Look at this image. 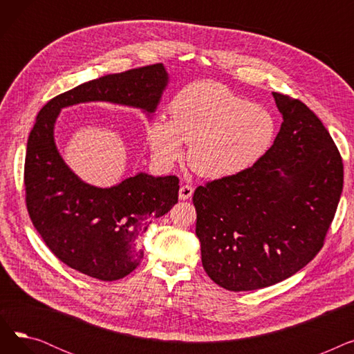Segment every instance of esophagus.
<instances>
[{"label":"esophagus","mask_w":354,"mask_h":354,"mask_svg":"<svg viewBox=\"0 0 354 354\" xmlns=\"http://www.w3.org/2000/svg\"><path fill=\"white\" fill-rule=\"evenodd\" d=\"M192 194H194V188L191 187V185H182L179 189V199L187 201L192 196Z\"/></svg>","instance_id":"34e87169"}]
</instances>
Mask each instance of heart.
<instances>
[{
  "mask_svg": "<svg viewBox=\"0 0 354 354\" xmlns=\"http://www.w3.org/2000/svg\"><path fill=\"white\" fill-rule=\"evenodd\" d=\"M169 111L171 120L159 116L147 129L155 159L169 166L180 158L182 142L189 143V166L211 179L247 171L264 156L277 132L270 110L208 80L182 87Z\"/></svg>",
  "mask_w": 354,
  "mask_h": 354,
  "instance_id": "1",
  "label": "heart"
}]
</instances>
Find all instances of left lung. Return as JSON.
Segmentation results:
<instances>
[{
  "mask_svg": "<svg viewBox=\"0 0 354 354\" xmlns=\"http://www.w3.org/2000/svg\"><path fill=\"white\" fill-rule=\"evenodd\" d=\"M283 123L254 166L194 192L202 266L230 291L270 287L324 245L343 191V160L322 120L299 99L272 93Z\"/></svg>",
  "mask_w": 354,
  "mask_h": 354,
  "instance_id": "obj_1",
  "label": "left lung"
}]
</instances>
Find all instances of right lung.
<instances>
[{
	"label": "right lung",
	"mask_w": 354,
	"mask_h": 354,
	"mask_svg": "<svg viewBox=\"0 0 354 354\" xmlns=\"http://www.w3.org/2000/svg\"><path fill=\"white\" fill-rule=\"evenodd\" d=\"M167 74L160 63L109 74L51 99L35 119L24 163L26 205L34 228L67 267L102 281L132 272L143 258L138 236L178 202L179 179L139 174L111 188L80 180L63 162L53 129L59 111L111 102L155 111Z\"/></svg>",
	"instance_id": "obj_1"
}]
</instances>
